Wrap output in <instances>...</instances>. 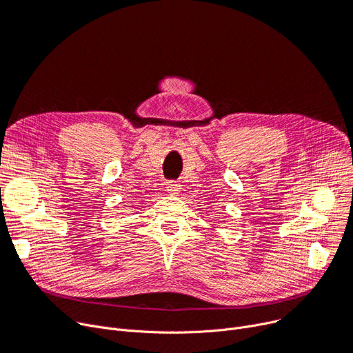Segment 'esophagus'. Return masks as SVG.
I'll list each match as a JSON object with an SVG mask.
<instances>
[{
    "label": "esophagus",
    "mask_w": 353,
    "mask_h": 353,
    "mask_svg": "<svg viewBox=\"0 0 353 353\" xmlns=\"http://www.w3.org/2000/svg\"><path fill=\"white\" fill-rule=\"evenodd\" d=\"M179 190H181L179 182H176V181H170V182H166V191L170 192V194L175 195V194H178V192H179Z\"/></svg>",
    "instance_id": "esophagus-1"
}]
</instances>
